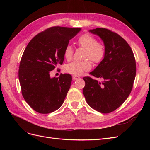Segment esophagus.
Here are the masks:
<instances>
[{
    "label": "esophagus",
    "instance_id": "esophagus-1",
    "mask_svg": "<svg viewBox=\"0 0 150 150\" xmlns=\"http://www.w3.org/2000/svg\"><path fill=\"white\" fill-rule=\"evenodd\" d=\"M78 78H79V77L78 76H76V75L72 76V79H73L74 81H75V80H76V79H78Z\"/></svg>",
    "mask_w": 150,
    "mask_h": 150
}]
</instances>
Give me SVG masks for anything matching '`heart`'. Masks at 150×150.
<instances>
[{
	"label": "heart",
	"mask_w": 150,
	"mask_h": 150,
	"mask_svg": "<svg viewBox=\"0 0 150 150\" xmlns=\"http://www.w3.org/2000/svg\"><path fill=\"white\" fill-rule=\"evenodd\" d=\"M77 44L79 47L85 49L84 58L81 61H73L65 67V70L69 73L74 75H81L84 72L90 70L91 68V60L94 64L100 62L105 56L106 47L104 44L99 41L94 35L89 34H83L77 39ZM74 55L73 49L71 46H67L64 51V57L69 61L72 59Z\"/></svg>",
	"instance_id": "heart-1"
}]
</instances>
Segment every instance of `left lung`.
Returning a JSON list of instances; mask_svg holds the SVG:
<instances>
[{"label": "left lung", "instance_id": "left-lung-1", "mask_svg": "<svg viewBox=\"0 0 150 150\" xmlns=\"http://www.w3.org/2000/svg\"><path fill=\"white\" fill-rule=\"evenodd\" d=\"M103 40L105 56L91 77L83 79V94L89 106L101 113L116 110L128 98L133 89L137 72L136 61L129 45L117 33L106 28L90 30Z\"/></svg>", "mask_w": 150, "mask_h": 150}]
</instances>
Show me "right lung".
Returning a JSON list of instances; mask_svg holds the SVG:
<instances>
[{"instance_id": "obj_1", "label": "right lung", "mask_w": 150, "mask_h": 150, "mask_svg": "<svg viewBox=\"0 0 150 150\" xmlns=\"http://www.w3.org/2000/svg\"><path fill=\"white\" fill-rule=\"evenodd\" d=\"M81 28L51 27L30 40L21 58L19 69L22 94L34 111L48 114L64 103L72 81L69 74L51 78L50 72L64 61V51Z\"/></svg>"}]
</instances>
